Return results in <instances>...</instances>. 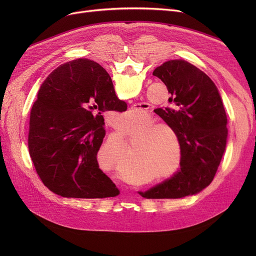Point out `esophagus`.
Returning <instances> with one entry per match:
<instances>
[{"label":"esophagus","instance_id":"1","mask_svg":"<svg viewBox=\"0 0 256 256\" xmlns=\"http://www.w3.org/2000/svg\"><path fill=\"white\" fill-rule=\"evenodd\" d=\"M140 109H141V108H140Z\"/></svg>","mask_w":256,"mask_h":256}]
</instances>
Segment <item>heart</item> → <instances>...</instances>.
I'll list each match as a JSON object with an SVG mask.
<instances>
[{
  "instance_id": "obj_1",
  "label": "heart",
  "mask_w": 256,
  "mask_h": 256,
  "mask_svg": "<svg viewBox=\"0 0 256 256\" xmlns=\"http://www.w3.org/2000/svg\"><path fill=\"white\" fill-rule=\"evenodd\" d=\"M135 113H132V116ZM150 114L139 116L130 122L120 124V134L126 141L135 137L132 145V173L122 172L128 180L136 176H150L142 184L160 182L176 176L180 169L182 144L178 132L166 122H156ZM98 156L111 167L119 165L128 156V150L122 138L108 137L100 146Z\"/></svg>"
}]
</instances>
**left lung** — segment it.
Returning a JSON list of instances; mask_svg holds the SVG:
<instances>
[{
	"mask_svg": "<svg viewBox=\"0 0 256 256\" xmlns=\"http://www.w3.org/2000/svg\"><path fill=\"white\" fill-rule=\"evenodd\" d=\"M152 74L172 96V108L156 113L178 132L182 156L176 176L139 194L147 199L197 194L212 182L226 148L227 117L219 91L204 72L182 59L163 63Z\"/></svg>",
	"mask_w": 256,
	"mask_h": 256,
	"instance_id": "obj_1",
	"label": "left lung"
}]
</instances>
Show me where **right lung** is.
Masks as SVG:
<instances>
[{
    "mask_svg": "<svg viewBox=\"0 0 256 256\" xmlns=\"http://www.w3.org/2000/svg\"><path fill=\"white\" fill-rule=\"evenodd\" d=\"M119 104L111 76L92 60L64 63L46 78L31 110L28 146L52 192L67 198L119 194L96 158L106 135L102 112L120 111Z\"/></svg>",
    "mask_w": 256,
    "mask_h": 256,
    "instance_id": "right-lung-1",
    "label": "right lung"
}]
</instances>
